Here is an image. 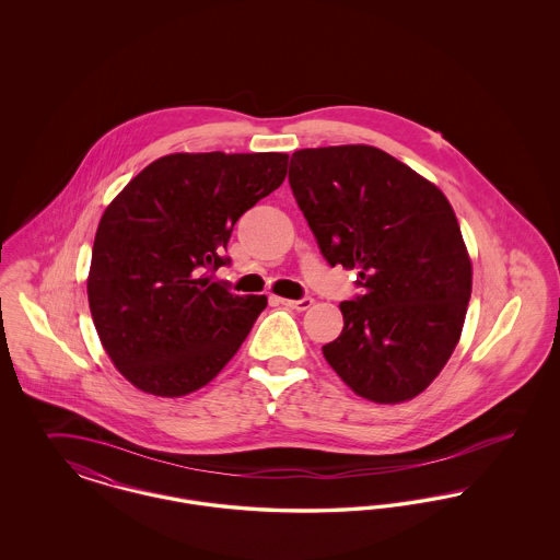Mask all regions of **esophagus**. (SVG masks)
<instances>
[{
	"label": "esophagus",
	"mask_w": 560,
	"mask_h": 560,
	"mask_svg": "<svg viewBox=\"0 0 560 560\" xmlns=\"http://www.w3.org/2000/svg\"><path fill=\"white\" fill-rule=\"evenodd\" d=\"M279 302L283 304V306H288V308H293V311H308L311 306H313V298H300V300H285V298H279Z\"/></svg>",
	"instance_id": "34e87169"
}]
</instances>
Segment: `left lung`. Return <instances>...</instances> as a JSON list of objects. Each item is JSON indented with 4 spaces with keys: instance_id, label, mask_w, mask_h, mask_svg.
<instances>
[{
    "instance_id": "obj_1",
    "label": "left lung",
    "mask_w": 560,
    "mask_h": 560,
    "mask_svg": "<svg viewBox=\"0 0 560 560\" xmlns=\"http://www.w3.org/2000/svg\"><path fill=\"white\" fill-rule=\"evenodd\" d=\"M290 187L323 258L354 268L363 290L340 304L327 363L359 397L413 399L450 361L472 292L450 201L368 144L295 151Z\"/></svg>"
}]
</instances>
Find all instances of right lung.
<instances>
[{
	"mask_svg": "<svg viewBox=\"0 0 560 560\" xmlns=\"http://www.w3.org/2000/svg\"><path fill=\"white\" fill-rule=\"evenodd\" d=\"M285 172V153L165 155L105 210L88 300L110 361L136 388L183 397L240 350L267 295H237L208 272L231 265L235 222Z\"/></svg>",
	"mask_w": 560,
	"mask_h": 560,
	"instance_id": "right-lung-1",
	"label": "right lung"
}]
</instances>
